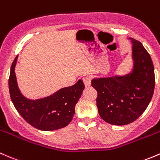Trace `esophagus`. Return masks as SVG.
Instances as JSON below:
<instances>
[{"mask_svg": "<svg viewBox=\"0 0 160 160\" xmlns=\"http://www.w3.org/2000/svg\"><path fill=\"white\" fill-rule=\"evenodd\" d=\"M82 80H83V82L85 86H90L91 85V78H89V77H84Z\"/></svg>", "mask_w": 160, "mask_h": 160, "instance_id": "obj_1", "label": "esophagus"}]
</instances>
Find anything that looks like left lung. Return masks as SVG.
Here are the masks:
<instances>
[{
    "instance_id": "8db88e82",
    "label": "left lung",
    "mask_w": 160,
    "mask_h": 160,
    "mask_svg": "<svg viewBox=\"0 0 160 160\" xmlns=\"http://www.w3.org/2000/svg\"><path fill=\"white\" fill-rule=\"evenodd\" d=\"M129 39L132 44V72L92 80V86L98 92L96 103L100 117L116 126H124L137 119L146 109L154 92L152 58L140 42Z\"/></svg>"
}]
</instances>
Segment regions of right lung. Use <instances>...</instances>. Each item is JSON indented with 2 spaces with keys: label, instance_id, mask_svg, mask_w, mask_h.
I'll list each match as a JSON object with an SVG mask.
<instances>
[{
  "label": "right lung",
  "instance_id": "add662e5",
  "mask_svg": "<svg viewBox=\"0 0 160 160\" xmlns=\"http://www.w3.org/2000/svg\"><path fill=\"white\" fill-rule=\"evenodd\" d=\"M18 55L11 67L8 85L11 101L22 118L33 127L43 131H52L65 127L75 114V106L85 88L82 80L72 86L59 89L52 95L39 99H29L20 92L15 69Z\"/></svg>",
  "mask_w": 160,
  "mask_h": 160
}]
</instances>
